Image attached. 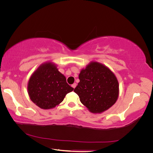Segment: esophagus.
I'll use <instances>...</instances> for the list:
<instances>
[{
    "instance_id": "1",
    "label": "esophagus",
    "mask_w": 153,
    "mask_h": 153,
    "mask_svg": "<svg viewBox=\"0 0 153 153\" xmlns=\"http://www.w3.org/2000/svg\"><path fill=\"white\" fill-rule=\"evenodd\" d=\"M76 83H74L73 84L71 85V87H72L73 88H74V89H75V88L76 87Z\"/></svg>"
}]
</instances>
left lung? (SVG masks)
<instances>
[{
    "label": "left lung",
    "mask_w": 153,
    "mask_h": 153,
    "mask_svg": "<svg viewBox=\"0 0 153 153\" xmlns=\"http://www.w3.org/2000/svg\"><path fill=\"white\" fill-rule=\"evenodd\" d=\"M80 82L74 89L81 103L91 112L102 113L115 104L119 96V83L109 68L91 62L79 74Z\"/></svg>",
    "instance_id": "8db88e82"
}]
</instances>
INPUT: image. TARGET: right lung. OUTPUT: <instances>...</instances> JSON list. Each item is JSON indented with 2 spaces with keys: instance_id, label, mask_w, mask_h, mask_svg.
Masks as SVG:
<instances>
[{
  "instance_id": "1",
  "label": "right lung",
  "mask_w": 153,
  "mask_h": 153,
  "mask_svg": "<svg viewBox=\"0 0 153 153\" xmlns=\"http://www.w3.org/2000/svg\"><path fill=\"white\" fill-rule=\"evenodd\" d=\"M28 94L32 102L42 109L55 107L66 95L73 91L66 77L55 64L44 63L36 69L28 82Z\"/></svg>"
}]
</instances>
